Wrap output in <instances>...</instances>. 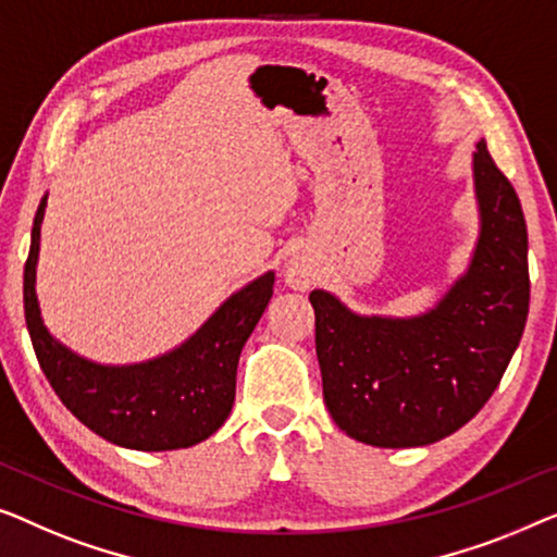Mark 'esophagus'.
I'll return each mask as SVG.
<instances>
[{
  "mask_svg": "<svg viewBox=\"0 0 557 557\" xmlns=\"http://www.w3.org/2000/svg\"><path fill=\"white\" fill-rule=\"evenodd\" d=\"M285 280L289 287L295 289H308L312 282H315V270L310 268L308 262L300 260V257H295V260L287 262V270H285Z\"/></svg>",
  "mask_w": 557,
  "mask_h": 557,
  "instance_id": "1",
  "label": "esophagus"
}]
</instances>
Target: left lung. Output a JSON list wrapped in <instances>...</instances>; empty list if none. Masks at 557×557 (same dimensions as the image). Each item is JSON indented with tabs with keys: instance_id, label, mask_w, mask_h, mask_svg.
<instances>
[{
	"instance_id": "8db88e82",
	"label": "left lung",
	"mask_w": 557,
	"mask_h": 557,
	"mask_svg": "<svg viewBox=\"0 0 557 557\" xmlns=\"http://www.w3.org/2000/svg\"><path fill=\"white\" fill-rule=\"evenodd\" d=\"M482 234L472 268L421 318H360L312 289L327 411L358 442L401 449L449 436L490 401L530 305L528 226L510 178L480 140Z\"/></svg>"
}]
</instances>
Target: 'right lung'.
I'll use <instances>...</instances> for the list:
<instances>
[{
	"instance_id": "right-lung-1",
	"label": "right lung",
	"mask_w": 557,
	"mask_h": 557,
	"mask_svg": "<svg viewBox=\"0 0 557 557\" xmlns=\"http://www.w3.org/2000/svg\"><path fill=\"white\" fill-rule=\"evenodd\" d=\"M42 216L45 199L25 262V320L35 356L60 401L90 432L128 449H186L214 434L232 411L242 346L268 308L275 275L268 272L232 295L174 354L140 366H98L62 348L42 325L35 297Z\"/></svg>"
}]
</instances>
